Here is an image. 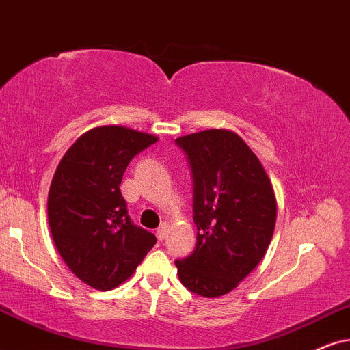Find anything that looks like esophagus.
I'll return each instance as SVG.
<instances>
[{"label": "esophagus", "mask_w": 350, "mask_h": 350, "mask_svg": "<svg viewBox=\"0 0 350 350\" xmlns=\"http://www.w3.org/2000/svg\"><path fill=\"white\" fill-rule=\"evenodd\" d=\"M166 234H167V226H166V224H161V226L157 229V237H158V241H163V239L166 237Z\"/></svg>", "instance_id": "obj_1"}]
</instances>
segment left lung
<instances>
[{
  "label": "left lung",
  "mask_w": 350,
  "mask_h": 350,
  "mask_svg": "<svg viewBox=\"0 0 350 350\" xmlns=\"http://www.w3.org/2000/svg\"><path fill=\"white\" fill-rule=\"evenodd\" d=\"M193 178L197 245L176 260L179 281L202 297L236 289L262 262L276 224V197L256 154L234 131L183 135Z\"/></svg>",
  "instance_id": "1"
}]
</instances>
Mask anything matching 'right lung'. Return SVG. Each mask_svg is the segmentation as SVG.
<instances>
[{
  "label": "right lung",
  "mask_w": 350,
  "mask_h": 350,
  "mask_svg": "<svg viewBox=\"0 0 350 350\" xmlns=\"http://www.w3.org/2000/svg\"><path fill=\"white\" fill-rule=\"evenodd\" d=\"M157 135L126 126H98L70 145L48 192V223L61 258L82 282L111 291L134 274L157 244L127 215L122 174Z\"/></svg>",
  "instance_id": "add662e5"
}]
</instances>
